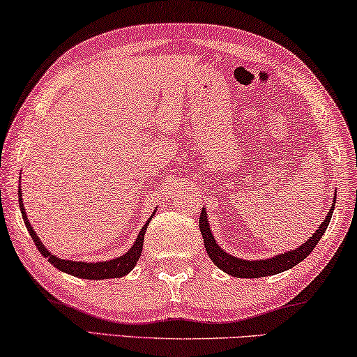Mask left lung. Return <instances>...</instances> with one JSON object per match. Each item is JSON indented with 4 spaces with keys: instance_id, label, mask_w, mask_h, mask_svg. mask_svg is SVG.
I'll use <instances>...</instances> for the list:
<instances>
[{
    "instance_id": "8db88e82",
    "label": "left lung",
    "mask_w": 357,
    "mask_h": 357,
    "mask_svg": "<svg viewBox=\"0 0 357 357\" xmlns=\"http://www.w3.org/2000/svg\"><path fill=\"white\" fill-rule=\"evenodd\" d=\"M335 201L337 199L333 197L332 207L327 213L326 220L319 225V228L316 229V233L312 234L311 238L306 241V243L301 244L298 249L286 252V254L276 255V257H273V259H266V260H255V261L241 260V259H236V257L228 255L227 252L218 248V244L215 243V239H213V236H212L209 223H207V215H206L204 209L201 211V215H199V229H201L206 250H207V254H209L211 260L225 273L231 274V276H234V278H250V279L273 276V274L286 271V270H289V268L295 266L297 263L305 260L306 257L311 254L312 249L316 248L317 243H319V239L322 238V234H324V231L328 227V222H331V218H332Z\"/></svg>"
}]
</instances>
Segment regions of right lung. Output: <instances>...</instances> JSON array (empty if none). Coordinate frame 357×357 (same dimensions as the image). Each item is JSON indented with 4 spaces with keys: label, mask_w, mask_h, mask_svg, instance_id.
I'll use <instances>...</instances> for the list:
<instances>
[{
    "label": "right lung",
    "mask_w": 357,
    "mask_h": 357,
    "mask_svg": "<svg viewBox=\"0 0 357 357\" xmlns=\"http://www.w3.org/2000/svg\"><path fill=\"white\" fill-rule=\"evenodd\" d=\"M19 206H20V212H22V217H24V222H25V227L29 229V233L31 236L33 243L36 244L38 250L41 252L43 257H46V259L52 263L54 266L57 268L60 271H65L68 274H73L76 278H83V279H109V278H121L126 276L132 268L135 266L137 260L140 259V254H142V245H144V238H145V231H146V227L150 220H148L144 228L140 229L139 236H137L135 243L132 248L129 249V252H126L124 255L118 257V259H113L109 261H98V263H86V261H73V260H63V259H59V257L52 255L51 252H49L45 245L41 244V241L38 236L33 231L31 225L29 222V218H26V213L24 209V201H22V193L19 191Z\"/></svg>",
    "instance_id": "obj_1"
}]
</instances>
